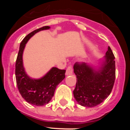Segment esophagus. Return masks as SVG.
I'll use <instances>...</instances> for the list:
<instances>
[{
    "instance_id": "1",
    "label": "esophagus",
    "mask_w": 130,
    "mask_h": 130,
    "mask_svg": "<svg viewBox=\"0 0 130 130\" xmlns=\"http://www.w3.org/2000/svg\"><path fill=\"white\" fill-rule=\"evenodd\" d=\"M73 73V68L71 66H69L67 68L66 71V75H70L71 74H72Z\"/></svg>"
}]
</instances>
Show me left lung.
<instances>
[{
	"label": "left lung",
	"instance_id": "left-lung-1",
	"mask_svg": "<svg viewBox=\"0 0 130 130\" xmlns=\"http://www.w3.org/2000/svg\"><path fill=\"white\" fill-rule=\"evenodd\" d=\"M77 83L73 96L79 105L93 107L111 94L115 80V60L110 47L99 66L83 62L73 66Z\"/></svg>",
	"mask_w": 130,
	"mask_h": 130
}]
</instances>
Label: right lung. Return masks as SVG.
Returning <instances> with one entry per match:
<instances>
[{"mask_svg": "<svg viewBox=\"0 0 130 130\" xmlns=\"http://www.w3.org/2000/svg\"><path fill=\"white\" fill-rule=\"evenodd\" d=\"M49 28V26H43L25 36L20 43L16 60L15 78L18 90L25 101L36 106H43L48 104L52 99L57 85L65 78V70L53 67L42 77L33 79L27 75L23 66V54L26 43L36 33Z\"/></svg>", "mask_w": 130, "mask_h": 130, "instance_id": "add662e5", "label": "right lung"}]
</instances>
